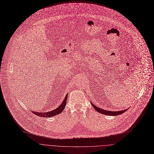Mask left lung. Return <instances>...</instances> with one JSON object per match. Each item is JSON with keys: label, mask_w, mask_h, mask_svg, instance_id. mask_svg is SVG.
Returning a JSON list of instances; mask_svg holds the SVG:
<instances>
[{"label": "left lung", "mask_w": 154, "mask_h": 154, "mask_svg": "<svg viewBox=\"0 0 154 154\" xmlns=\"http://www.w3.org/2000/svg\"><path fill=\"white\" fill-rule=\"evenodd\" d=\"M91 104V106L94 107V108L98 112L102 113V114H104V115H112V116H115V115H120V114H122V113L125 112L128 109H126L125 110H121V111H117V112H112V111H109V110H105L104 109H101L98 107H97L95 105L93 104L92 103Z\"/></svg>", "instance_id": "obj_1"}]
</instances>
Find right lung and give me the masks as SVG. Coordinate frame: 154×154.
<instances>
[{
	"label": "right lung",
	"instance_id": "1",
	"mask_svg": "<svg viewBox=\"0 0 154 154\" xmlns=\"http://www.w3.org/2000/svg\"><path fill=\"white\" fill-rule=\"evenodd\" d=\"M67 96H68V94L66 95L63 102L62 103V104H61L57 108H56V109H54V110H52V111H50V112H34V111H32V112L33 113H35V115L39 116H41V117H51V116H55L60 113H61L63 112V110L64 109L65 107H66V103H67Z\"/></svg>",
	"mask_w": 154,
	"mask_h": 154
}]
</instances>
